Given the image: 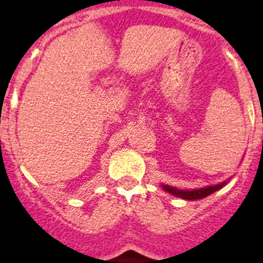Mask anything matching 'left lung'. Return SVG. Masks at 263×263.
Here are the masks:
<instances>
[{"instance_id":"obj_1","label":"left lung","mask_w":263,"mask_h":263,"mask_svg":"<svg viewBox=\"0 0 263 263\" xmlns=\"http://www.w3.org/2000/svg\"><path fill=\"white\" fill-rule=\"evenodd\" d=\"M224 184L225 183H221V184L211 185V187L200 188V190H192V191H183V190H178V188L170 187V185H162V187H163L164 191H167L168 194L175 195V196L178 197H182V199H185V200H196V199H203V197L213 194V192H216L221 187H224Z\"/></svg>"}]
</instances>
